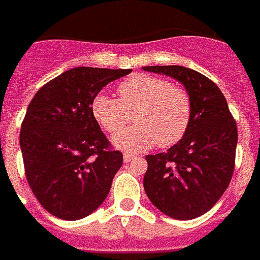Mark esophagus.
Returning <instances> with one entry per match:
<instances>
[{
	"label": "esophagus",
	"instance_id": "1",
	"mask_svg": "<svg viewBox=\"0 0 260 260\" xmlns=\"http://www.w3.org/2000/svg\"><path fill=\"white\" fill-rule=\"evenodd\" d=\"M134 158H136V155H133V154H128V152H127V154H124V155H123V161H124V162H130V161H132V159H134Z\"/></svg>",
	"mask_w": 260,
	"mask_h": 260
}]
</instances>
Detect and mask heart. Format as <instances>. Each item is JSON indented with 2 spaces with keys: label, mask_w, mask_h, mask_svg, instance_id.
I'll list each match as a JSON object with an SVG mask.
<instances>
[{
  "label": "heart",
  "mask_w": 260,
  "mask_h": 260,
  "mask_svg": "<svg viewBox=\"0 0 260 260\" xmlns=\"http://www.w3.org/2000/svg\"><path fill=\"white\" fill-rule=\"evenodd\" d=\"M119 101L96 95L91 112L99 126L116 136L131 121L138 123L115 139L121 150L144 151L158 144L169 148L185 137L192 119V101L186 89L168 80L136 74L117 86Z\"/></svg>",
  "instance_id": "b5f03b06"
}]
</instances>
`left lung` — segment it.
I'll list each match as a JSON object with an SVG mask.
<instances>
[{
  "label": "left lung",
  "mask_w": 260,
  "mask_h": 260,
  "mask_svg": "<svg viewBox=\"0 0 260 260\" xmlns=\"http://www.w3.org/2000/svg\"><path fill=\"white\" fill-rule=\"evenodd\" d=\"M144 70L180 81L192 101V119L185 137L167 152L145 156V193L164 214L192 220L209 211L231 182L237 123L220 88L206 75L182 66Z\"/></svg>",
  "instance_id": "8db88e82"
}]
</instances>
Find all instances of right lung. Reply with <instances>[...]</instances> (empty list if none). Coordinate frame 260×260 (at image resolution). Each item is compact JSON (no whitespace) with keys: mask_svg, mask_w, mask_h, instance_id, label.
Returning a JSON list of instances; mask_svg holds the SVG:
<instances>
[{"mask_svg":"<svg viewBox=\"0 0 260 260\" xmlns=\"http://www.w3.org/2000/svg\"><path fill=\"white\" fill-rule=\"evenodd\" d=\"M132 70L77 67L33 96L21 124L25 175L35 198L61 220H80L104 203L123 154L91 112L105 85Z\"/></svg>","mask_w":260,"mask_h":260,"instance_id":"right-lung-1","label":"right lung"}]
</instances>
